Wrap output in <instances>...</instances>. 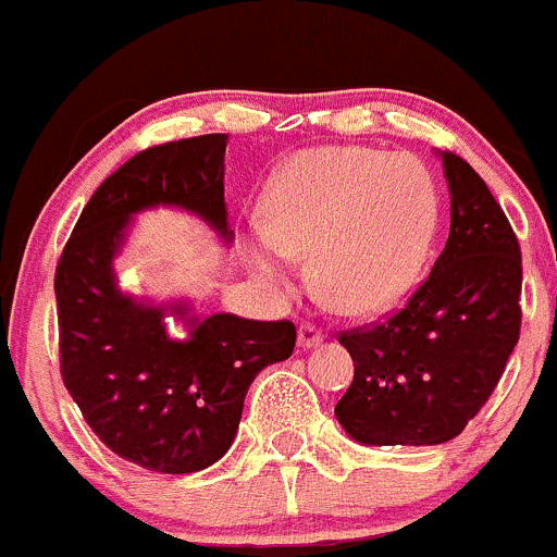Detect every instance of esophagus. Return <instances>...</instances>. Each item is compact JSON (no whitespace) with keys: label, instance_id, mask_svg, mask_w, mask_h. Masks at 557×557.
<instances>
[{"label":"esophagus","instance_id":"esophagus-1","mask_svg":"<svg viewBox=\"0 0 557 557\" xmlns=\"http://www.w3.org/2000/svg\"><path fill=\"white\" fill-rule=\"evenodd\" d=\"M324 341V333L317 327V324H300L297 327V349L308 351L313 346H319Z\"/></svg>","mask_w":557,"mask_h":557}]
</instances>
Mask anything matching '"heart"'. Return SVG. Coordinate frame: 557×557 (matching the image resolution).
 Masks as SVG:
<instances>
[{
  "label": "heart",
  "instance_id": "heart-1",
  "mask_svg": "<svg viewBox=\"0 0 557 557\" xmlns=\"http://www.w3.org/2000/svg\"><path fill=\"white\" fill-rule=\"evenodd\" d=\"M438 224V191L422 162L371 148H311L281 168L246 262L284 286L292 257L346 313H376L409 295Z\"/></svg>",
  "mask_w": 557,
  "mask_h": 557
}]
</instances>
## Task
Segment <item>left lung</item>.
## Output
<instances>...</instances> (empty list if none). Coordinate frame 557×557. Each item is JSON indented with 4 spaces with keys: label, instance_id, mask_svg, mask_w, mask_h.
I'll use <instances>...</instances> for the list:
<instances>
[{
    "label": "left lung",
    "instance_id": "left-lung-1",
    "mask_svg": "<svg viewBox=\"0 0 557 557\" xmlns=\"http://www.w3.org/2000/svg\"><path fill=\"white\" fill-rule=\"evenodd\" d=\"M449 238L431 276L384 324L341 344L355 379L335 404L341 428L368 447L453 442L487 404L520 338V246L471 164L438 151Z\"/></svg>",
    "mask_w": 557,
    "mask_h": 557
}]
</instances>
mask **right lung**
Masks as SVG:
<instances>
[{
	"label": "right lung",
	"instance_id": "add662e5",
	"mask_svg": "<svg viewBox=\"0 0 557 557\" xmlns=\"http://www.w3.org/2000/svg\"><path fill=\"white\" fill-rule=\"evenodd\" d=\"M224 151L227 135H200L132 157L94 191L57 265L64 387L110 453L157 473H195L224 458L249 384L295 349L286 319L197 317L184 297L153 302L119 286L115 260L143 211L178 208L233 244Z\"/></svg>",
	"mask_w": 557,
	"mask_h": 557
}]
</instances>
